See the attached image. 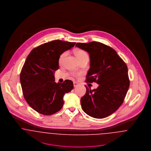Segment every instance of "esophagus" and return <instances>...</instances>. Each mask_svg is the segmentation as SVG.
I'll use <instances>...</instances> for the list:
<instances>
[{
    "instance_id": "34e87169",
    "label": "esophagus",
    "mask_w": 151,
    "mask_h": 151,
    "mask_svg": "<svg viewBox=\"0 0 151 151\" xmlns=\"http://www.w3.org/2000/svg\"><path fill=\"white\" fill-rule=\"evenodd\" d=\"M73 85H74V87H77V86H78L79 84H78V83H77V82H74V83H73Z\"/></svg>"
}]
</instances>
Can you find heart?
Here are the masks:
<instances>
[{"instance_id": "b5f03b06", "label": "heart", "mask_w": 151, "mask_h": 151, "mask_svg": "<svg viewBox=\"0 0 151 151\" xmlns=\"http://www.w3.org/2000/svg\"><path fill=\"white\" fill-rule=\"evenodd\" d=\"M66 55V52H64L63 53H62L61 55V56H60V58H59V63L60 64H62L63 61H64V58ZM76 56L77 57L78 59L79 60H82V59H83L85 58H88V56L87 55V53L84 51V50H78L76 52Z\"/></svg>"}]
</instances>
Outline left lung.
<instances>
[{
	"mask_svg": "<svg viewBox=\"0 0 151 151\" xmlns=\"http://www.w3.org/2000/svg\"><path fill=\"white\" fill-rule=\"evenodd\" d=\"M76 47L90 56L86 82L99 85L94 90L86 86V94L81 98L82 109L91 117L104 118L116 111L126 97L129 86L127 65L114 49L101 42H78Z\"/></svg>",
	"mask_w": 151,
	"mask_h": 151,
	"instance_id": "obj_1",
	"label": "left lung"
}]
</instances>
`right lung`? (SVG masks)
Returning a JSON list of instances; mask_svg holds the SVG:
<instances>
[{"label": "right lung", "instance_id": "obj_1", "mask_svg": "<svg viewBox=\"0 0 151 151\" xmlns=\"http://www.w3.org/2000/svg\"><path fill=\"white\" fill-rule=\"evenodd\" d=\"M76 42L54 40L34 48L26 58L20 79L26 102L41 114L50 115L60 111L63 97L73 88L72 81L55 82V72L59 68L60 55Z\"/></svg>", "mask_w": 151, "mask_h": 151}]
</instances>
